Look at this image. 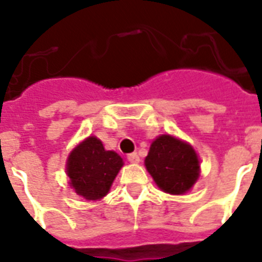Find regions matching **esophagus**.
Wrapping results in <instances>:
<instances>
[{
	"label": "esophagus",
	"instance_id": "1",
	"mask_svg": "<svg viewBox=\"0 0 262 262\" xmlns=\"http://www.w3.org/2000/svg\"><path fill=\"white\" fill-rule=\"evenodd\" d=\"M127 160H128L129 163H139L140 159H139V155L136 152H133V154L127 155Z\"/></svg>",
	"mask_w": 262,
	"mask_h": 262
}]
</instances>
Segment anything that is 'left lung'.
Returning a JSON list of instances; mask_svg holds the SVG:
<instances>
[{
    "instance_id": "obj_1",
    "label": "left lung",
    "mask_w": 262,
    "mask_h": 262,
    "mask_svg": "<svg viewBox=\"0 0 262 262\" xmlns=\"http://www.w3.org/2000/svg\"><path fill=\"white\" fill-rule=\"evenodd\" d=\"M145 166L157 186L169 194L186 193L200 176V160L186 143L163 135L152 143Z\"/></svg>"
}]
</instances>
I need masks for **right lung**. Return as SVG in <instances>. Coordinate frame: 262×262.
Instances as JSON below:
<instances>
[{
    "instance_id": "add662e5",
    "label": "right lung",
    "mask_w": 262,
    "mask_h": 262,
    "mask_svg": "<svg viewBox=\"0 0 262 262\" xmlns=\"http://www.w3.org/2000/svg\"><path fill=\"white\" fill-rule=\"evenodd\" d=\"M123 161L114 151H106L101 140L90 136L73 149L67 164L71 186L85 200H101L107 194Z\"/></svg>"
}]
</instances>
